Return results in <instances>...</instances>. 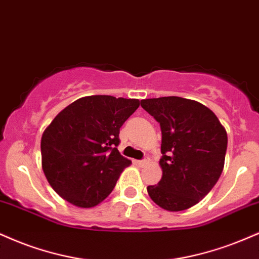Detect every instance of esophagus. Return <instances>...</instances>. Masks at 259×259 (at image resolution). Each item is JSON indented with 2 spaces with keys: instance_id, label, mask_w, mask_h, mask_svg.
<instances>
[{
  "instance_id": "34e87169",
  "label": "esophagus",
  "mask_w": 259,
  "mask_h": 259,
  "mask_svg": "<svg viewBox=\"0 0 259 259\" xmlns=\"http://www.w3.org/2000/svg\"><path fill=\"white\" fill-rule=\"evenodd\" d=\"M149 161L148 158H145V159H141V160H138V164L140 165V166H143L145 164H147Z\"/></svg>"
}]
</instances>
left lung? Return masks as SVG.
Wrapping results in <instances>:
<instances>
[{"mask_svg": "<svg viewBox=\"0 0 259 259\" xmlns=\"http://www.w3.org/2000/svg\"><path fill=\"white\" fill-rule=\"evenodd\" d=\"M161 130L163 176L147 192L167 211H182L204 199L223 171L227 132L210 108L194 100L164 96L141 100Z\"/></svg>", "mask_w": 259, "mask_h": 259, "instance_id": "left-lung-1", "label": "left lung"}]
</instances>
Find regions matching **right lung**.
<instances>
[{
    "label": "right lung",
    "mask_w": 259,
    "mask_h": 259,
    "mask_svg": "<svg viewBox=\"0 0 259 259\" xmlns=\"http://www.w3.org/2000/svg\"><path fill=\"white\" fill-rule=\"evenodd\" d=\"M138 99L93 95L64 108L42 135V169L52 188L71 204L93 207L113 191L132 161L118 151L119 129Z\"/></svg>",
    "instance_id": "right-lung-1"
}]
</instances>
